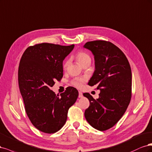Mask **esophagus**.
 <instances>
[{
	"label": "esophagus",
	"instance_id": "1",
	"mask_svg": "<svg viewBox=\"0 0 152 152\" xmlns=\"http://www.w3.org/2000/svg\"><path fill=\"white\" fill-rule=\"evenodd\" d=\"M83 96V94L81 92V91H79V95H78V97L79 98H82Z\"/></svg>",
	"mask_w": 152,
	"mask_h": 152
}]
</instances>
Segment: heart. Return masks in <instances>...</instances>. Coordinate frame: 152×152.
Returning a JSON list of instances; mask_svg holds the SVG:
<instances>
[{"instance_id": "b5f03b06", "label": "heart", "mask_w": 152, "mask_h": 152, "mask_svg": "<svg viewBox=\"0 0 152 152\" xmlns=\"http://www.w3.org/2000/svg\"><path fill=\"white\" fill-rule=\"evenodd\" d=\"M75 57L76 58V61L83 66L87 63H90L91 61V56L88 53L84 51L78 52L76 54ZM68 65H69V61L66 60L63 64L64 69H66ZM85 78H76V79H75L72 81V85L77 88H81L83 85V83H85Z\"/></svg>"}]
</instances>
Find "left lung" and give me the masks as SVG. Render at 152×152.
<instances>
[{
	"instance_id": "obj_1",
	"label": "left lung",
	"mask_w": 152,
	"mask_h": 152,
	"mask_svg": "<svg viewBox=\"0 0 152 152\" xmlns=\"http://www.w3.org/2000/svg\"><path fill=\"white\" fill-rule=\"evenodd\" d=\"M84 47L94 55L95 70L88 85L100 90L96 100L83 94L90 101L85 117L95 129L105 131L118 122L131 99L132 73L128 58L119 48L105 40L86 42Z\"/></svg>"
}]
</instances>
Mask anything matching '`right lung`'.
Wrapping results in <instances>:
<instances>
[{"instance_id":"add662e5","label":"right lung","mask_w":152,"mask_h":152,"mask_svg":"<svg viewBox=\"0 0 152 152\" xmlns=\"http://www.w3.org/2000/svg\"><path fill=\"white\" fill-rule=\"evenodd\" d=\"M75 45L42 43L30 46L21 57L18 83L28 117L37 129L54 133L66 123L78 91L67 87L59 96L50 90L63 76L62 62Z\"/></svg>"}]
</instances>
